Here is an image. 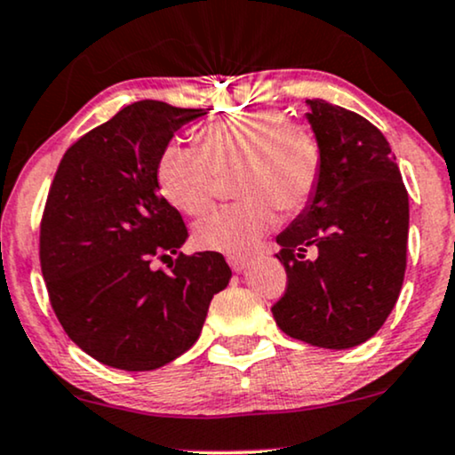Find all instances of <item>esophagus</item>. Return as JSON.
I'll return each mask as SVG.
<instances>
[{
    "mask_svg": "<svg viewBox=\"0 0 455 455\" xmlns=\"http://www.w3.org/2000/svg\"><path fill=\"white\" fill-rule=\"evenodd\" d=\"M228 265L235 273H242L248 267V259H242V256H228Z\"/></svg>",
    "mask_w": 455,
    "mask_h": 455,
    "instance_id": "1",
    "label": "esophagus"
}]
</instances>
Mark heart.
<instances>
[{
    "label": "heart",
    "mask_w": 455,
    "mask_h": 455,
    "mask_svg": "<svg viewBox=\"0 0 455 455\" xmlns=\"http://www.w3.org/2000/svg\"><path fill=\"white\" fill-rule=\"evenodd\" d=\"M322 172V144L282 109H250L199 131V148L169 144L156 163L158 188L180 212L199 216L216 204L222 175H233L242 201L210 213L195 228L204 250L245 256L259 245L277 210H303Z\"/></svg>",
    "instance_id": "obj_1"
}]
</instances>
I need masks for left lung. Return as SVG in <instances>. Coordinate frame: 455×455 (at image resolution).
I'll return each instance as SVG.
<instances>
[{"label":"left lung","mask_w":455,"mask_h":455,"mask_svg":"<svg viewBox=\"0 0 455 455\" xmlns=\"http://www.w3.org/2000/svg\"><path fill=\"white\" fill-rule=\"evenodd\" d=\"M307 106L322 144L320 182L277 235L288 286L271 311L288 337L347 349L384 326L401 294L409 195L375 124L324 100H307Z\"/></svg>","instance_id":"left-lung-1"}]
</instances>
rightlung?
<instances>
[{"mask_svg":"<svg viewBox=\"0 0 455 455\" xmlns=\"http://www.w3.org/2000/svg\"><path fill=\"white\" fill-rule=\"evenodd\" d=\"M204 114L131 103L76 141L54 173L40 227L48 297L71 341L114 369L155 371L188 352L213 294L231 280L218 251H180L172 272L149 265L188 237L158 195V156Z\"/></svg>","mask_w":455,"mask_h":455,"instance_id":"add662e5","label":"right lung"}]
</instances>
